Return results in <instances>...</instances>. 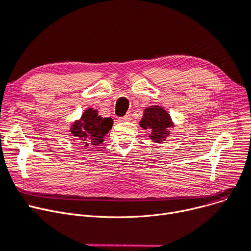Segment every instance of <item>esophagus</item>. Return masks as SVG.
<instances>
[{
  "label": "esophagus",
  "mask_w": 251,
  "mask_h": 251,
  "mask_svg": "<svg viewBox=\"0 0 251 251\" xmlns=\"http://www.w3.org/2000/svg\"><path fill=\"white\" fill-rule=\"evenodd\" d=\"M130 118H131V114H130V113H127L124 117L120 118V120H121V121H129Z\"/></svg>",
  "instance_id": "1"
}]
</instances>
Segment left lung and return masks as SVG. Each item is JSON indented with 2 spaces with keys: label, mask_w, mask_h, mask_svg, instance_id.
Here are the masks:
<instances>
[{
  "label": "left lung",
  "mask_w": 251,
  "mask_h": 251,
  "mask_svg": "<svg viewBox=\"0 0 251 251\" xmlns=\"http://www.w3.org/2000/svg\"><path fill=\"white\" fill-rule=\"evenodd\" d=\"M140 126L144 129L151 131L150 138L155 143L164 141L169 131L167 129L172 126L170 116L165 112L163 107L160 106H150L145 110L144 118L141 119Z\"/></svg>",
  "instance_id": "obj_1"
}]
</instances>
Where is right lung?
Returning <instances> with one entry per match:
<instances>
[{
    "instance_id": "right-lung-1",
    "label": "right lung",
    "mask_w": 251,
    "mask_h": 251,
    "mask_svg": "<svg viewBox=\"0 0 251 251\" xmlns=\"http://www.w3.org/2000/svg\"><path fill=\"white\" fill-rule=\"evenodd\" d=\"M113 126V119L101 118L97 112L92 108H88L79 121L75 122L71 132L75 137L79 144L85 147L99 146L103 141V137L108 133Z\"/></svg>"
}]
</instances>
